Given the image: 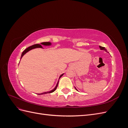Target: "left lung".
Wrapping results in <instances>:
<instances>
[{"label": "left lung", "instance_id": "left-lung-1", "mask_svg": "<svg viewBox=\"0 0 128 128\" xmlns=\"http://www.w3.org/2000/svg\"><path fill=\"white\" fill-rule=\"evenodd\" d=\"M99 48H100V50H104V51H105L106 52H107V50L104 48V47H102V46H99ZM77 90V89H76Z\"/></svg>", "mask_w": 128, "mask_h": 128}]
</instances>
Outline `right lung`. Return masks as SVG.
<instances>
[{
  "label": "right lung",
  "mask_w": 128,
  "mask_h": 128,
  "mask_svg": "<svg viewBox=\"0 0 128 128\" xmlns=\"http://www.w3.org/2000/svg\"><path fill=\"white\" fill-rule=\"evenodd\" d=\"M41 45H45V46H48V45H51V42H41V44H34V45H32V46H29V47H28V48H26V50H24V52H22L21 56V58H22V56H24L26 52H28V51H29L30 50H31L34 49V48H42V46ZM64 74H62L60 75V77H59V79H60V78H61V77H62V76ZM58 83H59V81H58V83H57L56 85V86L53 89V90H51V91H48V92H45L42 93V94H50V93H52V92H54V91L56 90V88H57V86H58Z\"/></svg>",
  "instance_id": "right-lung-1"
}]
</instances>
